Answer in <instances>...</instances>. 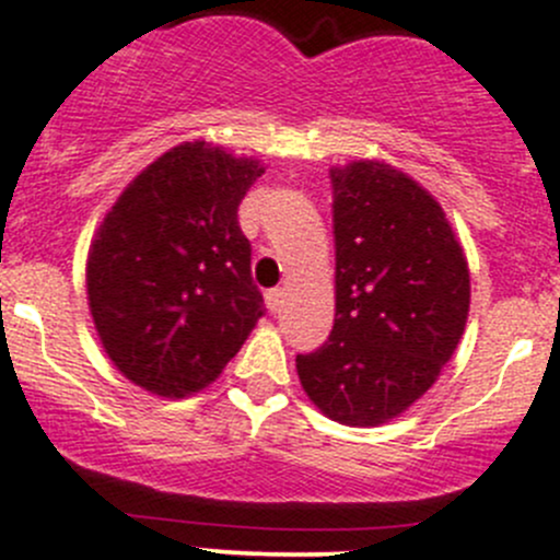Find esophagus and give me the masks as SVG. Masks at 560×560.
<instances>
[{"instance_id": "esophagus-1", "label": "esophagus", "mask_w": 560, "mask_h": 560, "mask_svg": "<svg viewBox=\"0 0 560 560\" xmlns=\"http://www.w3.org/2000/svg\"><path fill=\"white\" fill-rule=\"evenodd\" d=\"M281 303H284V290H279V287H273V290L265 292V306H268L270 312H279Z\"/></svg>"}]
</instances>
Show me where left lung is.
<instances>
[{"instance_id":"8db88e82","label":"left lung","mask_w":560,"mask_h":560,"mask_svg":"<svg viewBox=\"0 0 560 560\" xmlns=\"http://www.w3.org/2000/svg\"><path fill=\"white\" fill-rule=\"evenodd\" d=\"M336 319L295 358L308 399L347 427L385 424L424 396L463 339L470 276L441 205L399 170H330Z\"/></svg>"}]
</instances>
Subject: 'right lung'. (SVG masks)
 Listing matches in <instances>:
<instances>
[{
    "instance_id": "right-lung-1",
    "label": "right lung",
    "mask_w": 560,
    "mask_h": 560,
    "mask_svg": "<svg viewBox=\"0 0 560 560\" xmlns=\"http://www.w3.org/2000/svg\"><path fill=\"white\" fill-rule=\"evenodd\" d=\"M262 166L186 142L136 177L97 230L86 295L103 350L159 396L205 388L265 314L237 208Z\"/></svg>"
}]
</instances>
